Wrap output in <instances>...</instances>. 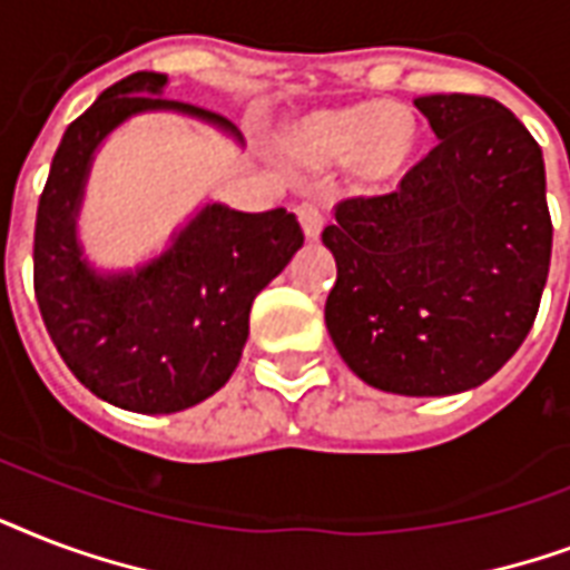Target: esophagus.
<instances>
[{"label":"esophagus","mask_w":570,"mask_h":570,"mask_svg":"<svg viewBox=\"0 0 570 570\" xmlns=\"http://www.w3.org/2000/svg\"><path fill=\"white\" fill-rule=\"evenodd\" d=\"M297 216L308 240H315V237L321 235V228H324V207L317 205V202H303V205L297 207Z\"/></svg>","instance_id":"34e87169"}]
</instances>
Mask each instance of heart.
Instances as JSON below:
<instances>
[{
    "instance_id": "heart-1",
    "label": "heart",
    "mask_w": 570,
    "mask_h": 570,
    "mask_svg": "<svg viewBox=\"0 0 570 570\" xmlns=\"http://www.w3.org/2000/svg\"><path fill=\"white\" fill-rule=\"evenodd\" d=\"M416 142V125L407 109L392 104H356L321 109L299 118L285 148L303 169L321 171L351 160L354 175L368 184L395 178Z\"/></svg>"
}]
</instances>
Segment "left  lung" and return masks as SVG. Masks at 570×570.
<instances>
[{
    "mask_svg": "<svg viewBox=\"0 0 570 570\" xmlns=\"http://www.w3.org/2000/svg\"><path fill=\"white\" fill-rule=\"evenodd\" d=\"M436 145L386 196L335 207L326 330L347 368L395 395L482 386L532 330L553 225L541 148L491 97L413 100Z\"/></svg>",
    "mask_w": 570,
    "mask_h": 570,
    "instance_id": "left-lung-1",
    "label": "left lung"
}]
</instances>
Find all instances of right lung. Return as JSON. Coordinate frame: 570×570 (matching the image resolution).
Returning <instances> with one entry per match:
<instances>
[{"instance_id": "obj_1", "label": "right lung", "mask_w": 570, "mask_h": 570, "mask_svg": "<svg viewBox=\"0 0 570 570\" xmlns=\"http://www.w3.org/2000/svg\"><path fill=\"white\" fill-rule=\"evenodd\" d=\"M169 77L139 70L106 88L61 136L35 223V297L52 345L97 399L134 413H178L235 374L253 299L303 246L285 207L246 214L205 202L169 244L127 271H104L79 240V210L106 136L136 116L175 112L244 136L210 109L166 100Z\"/></svg>"}]
</instances>
